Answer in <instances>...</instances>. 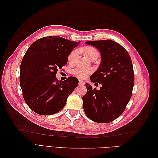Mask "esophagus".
<instances>
[{
	"instance_id": "1",
	"label": "esophagus",
	"mask_w": 158,
	"mask_h": 158,
	"mask_svg": "<svg viewBox=\"0 0 158 158\" xmlns=\"http://www.w3.org/2000/svg\"><path fill=\"white\" fill-rule=\"evenodd\" d=\"M84 84H85V82H84V81L81 80H79V85H84Z\"/></svg>"
}]
</instances>
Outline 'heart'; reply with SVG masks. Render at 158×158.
I'll return each mask as SVG.
<instances>
[{
  "instance_id": "1",
  "label": "heart",
  "mask_w": 158,
  "mask_h": 158,
  "mask_svg": "<svg viewBox=\"0 0 158 158\" xmlns=\"http://www.w3.org/2000/svg\"><path fill=\"white\" fill-rule=\"evenodd\" d=\"M83 52H84V53L85 55V56L88 57L89 59H90L91 57H92V56L99 55L98 51L92 47H85V48L83 49ZM77 53H78L77 50H73V51H72L69 56V61H70V62L73 61L75 59L76 55H77ZM73 73L76 76H77V77H78L80 78H85L87 77L89 74L92 73V70L85 69L83 67H78V68H76V69H74Z\"/></svg>"
}]
</instances>
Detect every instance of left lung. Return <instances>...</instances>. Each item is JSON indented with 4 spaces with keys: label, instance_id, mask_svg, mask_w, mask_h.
Here are the masks:
<instances>
[{
    "label": "left lung",
    "instance_id": "1",
    "mask_svg": "<svg viewBox=\"0 0 158 158\" xmlns=\"http://www.w3.org/2000/svg\"><path fill=\"white\" fill-rule=\"evenodd\" d=\"M85 43L100 52L101 63L90 80L102 87L98 90L85 84L87 92L82 97L84 112L94 122L110 123L123 113L131 98L135 75L131 56L123 46L112 40Z\"/></svg>",
    "mask_w": 158,
    "mask_h": 158
}]
</instances>
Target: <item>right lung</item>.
Masks as SVG:
<instances>
[{"label":"right lung","instance_id":"right-lung-1","mask_svg":"<svg viewBox=\"0 0 158 158\" xmlns=\"http://www.w3.org/2000/svg\"><path fill=\"white\" fill-rule=\"evenodd\" d=\"M80 43L48 36L33 42L28 48L20 65V84L25 102L33 111L51 115L64 107L78 80L70 76L62 82L56 74L67 64L70 53Z\"/></svg>","mask_w":158,"mask_h":158}]
</instances>
